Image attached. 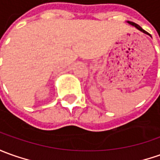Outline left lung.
I'll return each instance as SVG.
<instances>
[{
    "instance_id": "left-lung-1",
    "label": "left lung",
    "mask_w": 160,
    "mask_h": 160,
    "mask_svg": "<svg viewBox=\"0 0 160 160\" xmlns=\"http://www.w3.org/2000/svg\"><path fill=\"white\" fill-rule=\"evenodd\" d=\"M129 22L130 24H131V25H133V26H134V27H136V28H137V29H138V30H140V31L144 32V33H145V34L150 35L148 33V32H146L145 30H143V29H142V28H141V27H140V26L138 25V24H137V23H135V22ZM150 36H151V35H150Z\"/></svg>"
}]
</instances>
